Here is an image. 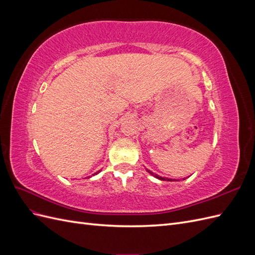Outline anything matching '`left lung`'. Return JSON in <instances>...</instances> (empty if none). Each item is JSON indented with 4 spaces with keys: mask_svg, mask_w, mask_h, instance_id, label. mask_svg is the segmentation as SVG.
I'll return each instance as SVG.
<instances>
[{
    "mask_svg": "<svg viewBox=\"0 0 255 255\" xmlns=\"http://www.w3.org/2000/svg\"><path fill=\"white\" fill-rule=\"evenodd\" d=\"M146 171H148L151 175H153L154 177H156V179H158V180H160V181H168V182H172V181H176V180H172V179H167V177H163V176H159L158 174H155V173H153L152 171H150V170H148V169H146ZM183 180H185V179H183Z\"/></svg>",
    "mask_w": 255,
    "mask_h": 255,
    "instance_id": "1",
    "label": "left lung"
}]
</instances>
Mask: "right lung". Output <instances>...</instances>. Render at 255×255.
Returning <instances> with one entry per match:
<instances>
[{"mask_svg":"<svg viewBox=\"0 0 255 255\" xmlns=\"http://www.w3.org/2000/svg\"><path fill=\"white\" fill-rule=\"evenodd\" d=\"M100 171H101V170H99V171H98V172H96V173H94V174H92V175H96V174H98V173H99V172H100ZM88 177H90V176H88Z\"/></svg>","mask_w":255,"mask_h":255,"instance_id":"add662e5","label":"right lung"}]
</instances>
